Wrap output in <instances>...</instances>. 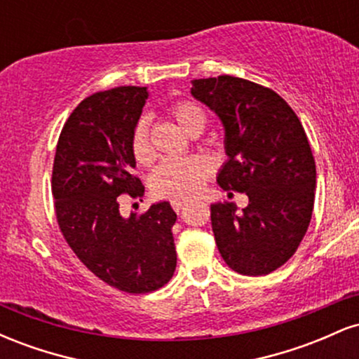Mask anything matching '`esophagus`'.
<instances>
[{
  "label": "esophagus",
  "instance_id": "obj_1",
  "mask_svg": "<svg viewBox=\"0 0 359 359\" xmlns=\"http://www.w3.org/2000/svg\"><path fill=\"white\" fill-rule=\"evenodd\" d=\"M185 203H187V201H185V199H174V201H172V208H174L175 209V211L177 212H179L180 211V209H182L184 208V204Z\"/></svg>",
  "mask_w": 359,
  "mask_h": 359
}]
</instances>
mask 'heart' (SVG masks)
<instances>
[{"label":"heart","mask_w":359,"mask_h":359,"mask_svg":"<svg viewBox=\"0 0 359 359\" xmlns=\"http://www.w3.org/2000/svg\"><path fill=\"white\" fill-rule=\"evenodd\" d=\"M168 113L180 126V130L191 137L199 135L208 123L205 109L194 101H177L168 108ZM131 154L138 163H148L151 160L147 116L140 118L133 128ZM211 160L201 155L163 160L151 174V191L155 196L168 197V199L196 196L203 189L208 177L211 175Z\"/></svg>","instance_id":"b5f03b06"}]
</instances>
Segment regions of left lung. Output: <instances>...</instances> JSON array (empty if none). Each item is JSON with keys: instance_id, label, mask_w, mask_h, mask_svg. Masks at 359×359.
Segmentation results:
<instances>
[{"instance_id": "left-lung-1", "label": "left lung", "mask_w": 359, "mask_h": 359, "mask_svg": "<svg viewBox=\"0 0 359 359\" xmlns=\"http://www.w3.org/2000/svg\"><path fill=\"white\" fill-rule=\"evenodd\" d=\"M192 96L224 125V191L245 192L248 205H211L212 233L229 269L258 277L297 251L314 209L316 162L302 123L275 90L233 76L192 81Z\"/></svg>"}]
</instances>
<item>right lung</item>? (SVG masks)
<instances>
[{"label": "right lung", "instance_id": "obj_1", "mask_svg": "<svg viewBox=\"0 0 359 359\" xmlns=\"http://www.w3.org/2000/svg\"><path fill=\"white\" fill-rule=\"evenodd\" d=\"M147 96V88L119 86L86 97L62 128L52 168L64 240L97 278L128 294L163 287L177 265L170 204L130 217L119 212L121 194L137 199L145 192L131 174V133Z\"/></svg>", "mask_w": 359, "mask_h": 359}]
</instances>
